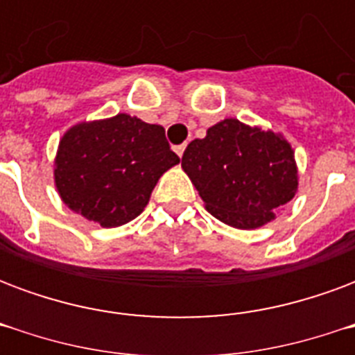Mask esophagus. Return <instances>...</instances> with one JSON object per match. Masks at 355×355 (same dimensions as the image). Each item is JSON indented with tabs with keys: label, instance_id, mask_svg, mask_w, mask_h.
<instances>
[{
	"label": "esophagus",
	"instance_id": "1",
	"mask_svg": "<svg viewBox=\"0 0 355 355\" xmlns=\"http://www.w3.org/2000/svg\"><path fill=\"white\" fill-rule=\"evenodd\" d=\"M186 150V144H178V146H175V152H177L178 157H182V154H184Z\"/></svg>",
	"mask_w": 355,
	"mask_h": 355
}]
</instances>
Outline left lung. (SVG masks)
<instances>
[{"mask_svg": "<svg viewBox=\"0 0 355 355\" xmlns=\"http://www.w3.org/2000/svg\"><path fill=\"white\" fill-rule=\"evenodd\" d=\"M182 169L211 215L220 223L254 230L275 218V209L298 190L295 152L282 135L228 117L192 140Z\"/></svg>", "mask_w": 355, "mask_h": 355, "instance_id": "left-lung-1", "label": "left lung"}]
</instances>
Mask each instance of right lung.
I'll use <instances>...</instances> for the list:
<instances>
[{"mask_svg": "<svg viewBox=\"0 0 355 355\" xmlns=\"http://www.w3.org/2000/svg\"><path fill=\"white\" fill-rule=\"evenodd\" d=\"M178 162L162 125L117 114L64 132L55 157V186L73 213L116 228L144 211L159 177Z\"/></svg>", "mask_w": 355, "mask_h": 355, "instance_id": "right-lung-1", "label": "right lung"}]
</instances>
